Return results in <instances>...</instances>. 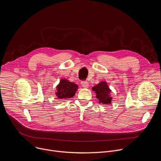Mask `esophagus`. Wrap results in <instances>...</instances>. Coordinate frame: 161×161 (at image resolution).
<instances>
[{"mask_svg":"<svg viewBox=\"0 0 161 161\" xmlns=\"http://www.w3.org/2000/svg\"><path fill=\"white\" fill-rule=\"evenodd\" d=\"M81 83V86L84 88H88L89 86V84L86 81H82Z\"/></svg>","mask_w":161,"mask_h":161,"instance_id":"obj_1","label":"esophagus"}]
</instances>
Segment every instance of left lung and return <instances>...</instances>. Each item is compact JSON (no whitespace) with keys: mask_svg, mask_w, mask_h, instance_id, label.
I'll return each mask as SVG.
<instances>
[{"mask_svg":"<svg viewBox=\"0 0 161 161\" xmlns=\"http://www.w3.org/2000/svg\"><path fill=\"white\" fill-rule=\"evenodd\" d=\"M92 90L96 92V97L99 100L100 103L103 104L111 103L112 97L110 96L109 94L111 93V90L108 87L106 82H100L92 88Z\"/></svg>","mask_w":161,"mask_h":161,"instance_id":"1","label":"left lung"}]
</instances>
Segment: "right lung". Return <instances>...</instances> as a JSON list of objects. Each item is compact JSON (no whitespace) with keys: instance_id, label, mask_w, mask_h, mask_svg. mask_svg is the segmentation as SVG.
Returning <instances> with one entry per match:
<instances>
[{"instance_id":"add662e5","label":"right lung","mask_w":161,"mask_h":161,"mask_svg":"<svg viewBox=\"0 0 161 161\" xmlns=\"http://www.w3.org/2000/svg\"><path fill=\"white\" fill-rule=\"evenodd\" d=\"M78 87L75 83L62 79L57 86L56 96L58 99L71 98L75 95Z\"/></svg>"}]
</instances>
